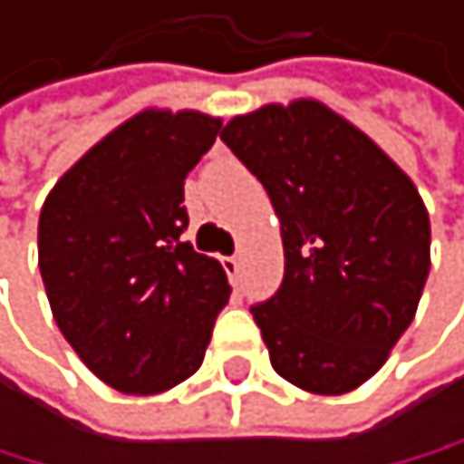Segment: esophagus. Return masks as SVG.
Listing matches in <instances>:
<instances>
[{
  "mask_svg": "<svg viewBox=\"0 0 464 464\" xmlns=\"http://www.w3.org/2000/svg\"><path fill=\"white\" fill-rule=\"evenodd\" d=\"M222 266H225V272H227L230 284H237V281H239V269H242L239 257H237V255H234V257H222Z\"/></svg>",
  "mask_w": 464,
  "mask_h": 464,
  "instance_id": "34e87169",
  "label": "esophagus"
}]
</instances>
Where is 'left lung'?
Segmentation results:
<instances>
[{
	"label": "left lung",
	"mask_w": 464,
	"mask_h": 464,
	"mask_svg": "<svg viewBox=\"0 0 464 464\" xmlns=\"http://www.w3.org/2000/svg\"><path fill=\"white\" fill-rule=\"evenodd\" d=\"M222 141L269 192L284 281L255 304L275 373L337 397L379 373L430 275V213L411 177L320 100L237 115Z\"/></svg>",
	"instance_id": "left-lung-1"
}]
</instances>
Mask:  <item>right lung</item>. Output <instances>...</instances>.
<instances>
[{"label":"right lung","mask_w":464,"mask_h":464,"mask_svg":"<svg viewBox=\"0 0 464 464\" xmlns=\"http://www.w3.org/2000/svg\"><path fill=\"white\" fill-rule=\"evenodd\" d=\"M222 118L141 109L82 153L46 195L37 266L64 341L121 394H162L201 367L230 284L180 234L183 180Z\"/></svg>","instance_id":"right-lung-1"}]
</instances>
